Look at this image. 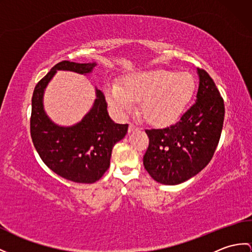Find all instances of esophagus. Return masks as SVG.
<instances>
[{"label": "esophagus", "mask_w": 252, "mask_h": 252, "mask_svg": "<svg viewBox=\"0 0 252 252\" xmlns=\"http://www.w3.org/2000/svg\"><path fill=\"white\" fill-rule=\"evenodd\" d=\"M136 129H138V126H136L134 124H129V127H128V131L129 132H131V131H133V130H136Z\"/></svg>", "instance_id": "34e87169"}]
</instances>
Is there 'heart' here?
I'll list each match as a JSON object with an SVG mask.
<instances>
[{
	"label": "heart",
	"mask_w": 252,
	"mask_h": 252,
	"mask_svg": "<svg viewBox=\"0 0 252 252\" xmlns=\"http://www.w3.org/2000/svg\"><path fill=\"white\" fill-rule=\"evenodd\" d=\"M197 83L188 72L154 69L134 72L119 85L106 89L108 103L121 115L130 112L134 102L145 121L156 126L172 125L185 113L195 93Z\"/></svg>",
	"instance_id": "b5f03b06"
}]
</instances>
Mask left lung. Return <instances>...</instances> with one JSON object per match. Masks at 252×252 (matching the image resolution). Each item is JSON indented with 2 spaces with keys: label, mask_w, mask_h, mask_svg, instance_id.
<instances>
[{
  "label": "left lung",
  "mask_w": 252,
  "mask_h": 252,
  "mask_svg": "<svg viewBox=\"0 0 252 252\" xmlns=\"http://www.w3.org/2000/svg\"><path fill=\"white\" fill-rule=\"evenodd\" d=\"M194 105L174 125L145 130L150 139L145 170L156 182L177 185L203 170L216 151L224 120V103L210 75L198 68Z\"/></svg>",
  "instance_id": "obj_1"
}]
</instances>
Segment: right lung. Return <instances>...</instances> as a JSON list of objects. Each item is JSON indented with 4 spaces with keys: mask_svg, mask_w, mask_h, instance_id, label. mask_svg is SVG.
I'll use <instances>...</instances> for the list:
<instances>
[{
    "mask_svg": "<svg viewBox=\"0 0 252 252\" xmlns=\"http://www.w3.org/2000/svg\"><path fill=\"white\" fill-rule=\"evenodd\" d=\"M95 66L96 63L62 61L36 84L32 97L30 123L35 149L49 169L75 183L92 184L105 174L113 146L125 137L128 124H116L110 119L105 95L97 89L93 107L81 121L69 127L59 126L48 118L42 98L57 70L87 75Z\"/></svg>",
    "mask_w": 252,
    "mask_h": 252,
    "instance_id": "right-lung-1",
    "label": "right lung"
}]
</instances>
